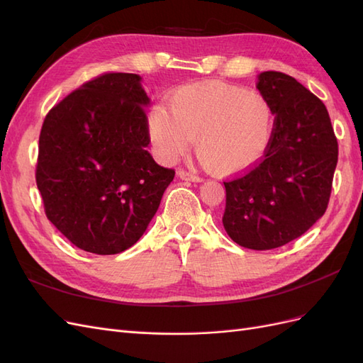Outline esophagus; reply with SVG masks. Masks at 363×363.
I'll use <instances>...</instances> for the list:
<instances>
[{
	"instance_id": "1",
	"label": "esophagus",
	"mask_w": 363,
	"mask_h": 363,
	"mask_svg": "<svg viewBox=\"0 0 363 363\" xmlns=\"http://www.w3.org/2000/svg\"><path fill=\"white\" fill-rule=\"evenodd\" d=\"M177 175H179V179H182V180H189V182H196V183L203 180L201 177H199V175H195L194 172H188L184 169H179Z\"/></svg>"
}]
</instances>
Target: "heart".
I'll use <instances>...</instances> for the list:
<instances>
[{
	"label": "heart",
	"instance_id": "b5f03b06",
	"mask_svg": "<svg viewBox=\"0 0 363 363\" xmlns=\"http://www.w3.org/2000/svg\"><path fill=\"white\" fill-rule=\"evenodd\" d=\"M274 131V112L265 96L221 82L179 87L169 112L157 106L148 116L155 155L172 163L194 139L203 167L221 177L245 172L265 155Z\"/></svg>",
	"mask_w": 363,
	"mask_h": 363
}]
</instances>
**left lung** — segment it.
<instances>
[{
	"instance_id": "obj_1",
	"label": "left lung",
	"mask_w": 363,
	"mask_h": 363,
	"mask_svg": "<svg viewBox=\"0 0 363 363\" xmlns=\"http://www.w3.org/2000/svg\"><path fill=\"white\" fill-rule=\"evenodd\" d=\"M256 87L276 116L272 139L257 167L224 183L223 224L240 247L272 250L304 235L324 215L337 140L324 103L294 77L267 71Z\"/></svg>"
}]
</instances>
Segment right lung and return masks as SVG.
I'll list each match as a JSON object with an SVG mask.
<instances>
[{
	"label": "right lung",
	"instance_id": "right-lung-1",
	"mask_svg": "<svg viewBox=\"0 0 363 363\" xmlns=\"http://www.w3.org/2000/svg\"><path fill=\"white\" fill-rule=\"evenodd\" d=\"M140 82L96 77L54 106L40 130L36 183L47 218L94 255L133 247L175 175L145 150L150 98Z\"/></svg>",
	"mask_w": 363,
	"mask_h": 363
}]
</instances>
